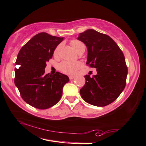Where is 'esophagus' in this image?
<instances>
[{"mask_svg":"<svg viewBox=\"0 0 146 146\" xmlns=\"http://www.w3.org/2000/svg\"><path fill=\"white\" fill-rule=\"evenodd\" d=\"M75 78V76H72V75L69 76V78H70V80H73V79Z\"/></svg>","mask_w":146,"mask_h":146,"instance_id":"esophagus-1","label":"esophagus"}]
</instances>
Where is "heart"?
I'll use <instances>...</instances> for the list:
<instances>
[{
	"label": "heart",
	"mask_w": 146,
	"mask_h": 146,
	"mask_svg": "<svg viewBox=\"0 0 146 146\" xmlns=\"http://www.w3.org/2000/svg\"><path fill=\"white\" fill-rule=\"evenodd\" d=\"M71 45L73 47L76 52L80 54V52H84L85 50V44L82 41L77 40V39H73L70 42ZM62 44H58L57 47L55 48L54 50V55H58L60 51V48H61ZM82 64L80 62H70V61H62L60 63L58 66L59 70L62 73L68 74V75H74L75 74L78 70L82 68Z\"/></svg>",
	"instance_id": "obj_1"
}]
</instances>
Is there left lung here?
Wrapping results in <instances>:
<instances>
[{"mask_svg": "<svg viewBox=\"0 0 146 146\" xmlns=\"http://www.w3.org/2000/svg\"><path fill=\"white\" fill-rule=\"evenodd\" d=\"M86 44V64L96 68L97 75L84 76L86 84L80 90L84 101L97 107H105L117 98L126 84L128 68L123 52L107 34L89 29L79 34Z\"/></svg>", "mask_w": 146, "mask_h": 146, "instance_id": "left-lung-1", "label": "left lung"}]
</instances>
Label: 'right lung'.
Wrapping results in <instances>:
<instances>
[{
  "mask_svg": "<svg viewBox=\"0 0 146 146\" xmlns=\"http://www.w3.org/2000/svg\"><path fill=\"white\" fill-rule=\"evenodd\" d=\"M63 38L46 33L34 36L18 53L15 84L26 103L38 109H46L59 102L68 76L59 72L45 74L46 62L52 59Z\"/></svg>",
  "mask_w": 146,
  "mask_h": 146,
  "instance_id": "1",
  "label": "right lung"
}]
</instances>
